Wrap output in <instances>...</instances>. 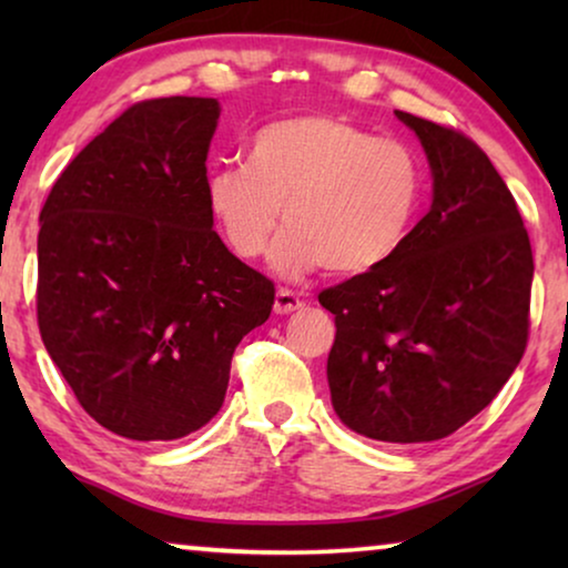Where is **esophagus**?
<instances>
[{
	"instance_id": "1",
	"label": "esophagus",
	"mask_w": 568,
	"mask_h": 568,
	"mask_svg": "<svg viewBox=\"0 0 568 568\" xmlns=\"http://www.w3.org/2000/svg\"><path fill=\"white\" fill-rule=\"evenodd\" d=\"M302 305H305V302H302L297 294H294L292 290H278L276 292V300H274V313H278V315H290V313H294V310H300Z\"/></svg>"
}]
</instances>
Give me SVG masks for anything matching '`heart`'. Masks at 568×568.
<instances>
[{
  "label": "heart",
  "mask_w": 568,
  "mask_h": 568,
  "mask_svg": "<svg viewBox=\"0 0 568 568\" xmlns=\"http://www.w3.org/2000/svg\"><path fill=\"white\" fill-rule=\"evenodd\" d=\"M424 199V162L400 139L375 136L328 113L271 121L251 136L245 165L206 181V206L224 243L253 261L284 222L271 263L282 274L323 266L367 274L406 243Z\"/></svg>",
  "instance_id": "obj_1"
}]
</instances>
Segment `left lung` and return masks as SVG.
<instances>
[{
    "mask_svg": "<svg viewBox=\"0 0 568 568\" xmlns=\"http://www.w3.org/2000/svg\"><path fill=\"white\" fill-rule=\"evenodd\" d=\"M429 158L434 201L383 266L317 294L336 315L328 354L341 422L369 439L447 437L496 398L530 333L532 247L486 152L395 111Z\"/></svg>",
    "mask_w": 568,
    "mask_h": 568,
    "instance_id": "1",
    "label": "left lung"
}]
</instances>
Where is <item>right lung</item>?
Masks as SVG:
<instances>
[{"label": "right lung", "mask_w": 568, "mask_h": 568, "mask_svg": "<svg viewBox=\"0 0 568 568\" xmlns=\"http://www.w3.org/2000/svg\"><path fill=\"white\" fill-rule=\"evenodd\" d=\"M220 103L126 108L57 178L38 232V328L80 406L126 439H181L222 408L232 354L274 282L212 230Z\"/></svg>", "instance_id": "obj_1"}]
</instances>
